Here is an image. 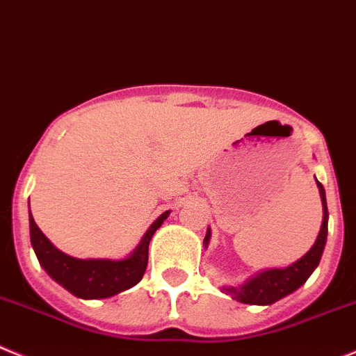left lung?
I'll list each match as a JSON object with an SVG mask.
<instances>
[{
  "instance_id": "1",
  "label": "left lung",
  "mask_w": 356,
  "mask_h": 356,
  "mask_svg": "<svg viewBox=\"0 0 356 356\" xmlns=\"http://www.w3.org/2000/svg\"><path fill=\"white\" fill-rule=\"evenodd\" d=\"M316 182L318 188H320L321 204H323V223H321L320 235H318L313 248L309 249L300 260L295 261L290 267L270 268V270L260 272V274L245 281L241 286L223 288L225 293L232 295V298L242 302V304L270 305L277 302L279 298L293 293L297 288H300L307 281L309 275L313 274V270L320 264L328 232V209L327 198H325V188L320 181ZM209 238H211V232H207V235H205V244H209Z\"/></svg>"
}]
</instances>
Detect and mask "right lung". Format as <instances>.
<instances>
[{
  "label": "right lung",
  "instance_id": "add662e5",
  "mask_svg": "<svg viewBox=\"0 0 356 356\" xmlns=\"http://www.w3.org/2000/svg\"><path fill=\"white\" fill-rule=\"evenodd\" d=\"M170 212H163L145 232L138 248L124 260H79L52 245L29 211V235L40 265L56 283L79 298H107L135 286L144 275L149 260V242Z\"/></svg>",
  "mask_w": 356,
  "mask_h": 356
}]
</instances>
